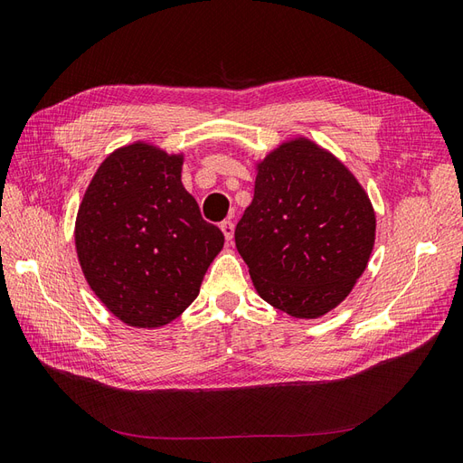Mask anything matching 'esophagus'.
<instances>
[{"label":"esophagus","instance_id":"obj_1","mask_svg":"<svg viewBox=\"0 0 463 463\" xmlns=\"http://www.w3.org/2000/svg\"><path fill=\"white\" fill-rule=\"evenodd\" d=\"M221 231L224 234V241L231 242L232 236H234V222L232 221H222L221 222Z\"/></svg>","mask_w":463,"mask_h":463}]
</instances>
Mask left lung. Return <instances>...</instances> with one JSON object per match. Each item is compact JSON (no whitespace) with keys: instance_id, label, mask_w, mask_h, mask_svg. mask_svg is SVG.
I'll return each mask as SVG.
<instances>
[{"instance_id":"left-lung-1","label":"left lung","mask_w":463,"mask_h":463,"mask_svg":"<svg viewBox=\"0 0 463 463\" xmlns=\"http://www.w3.org/2000/svg\"><path fill=\"white\" fill-rule=\"evenodd\" d=\"M254 168L236 250L266 303L295 318H321L348 298L370 262V195L345 162L303 135L279 142Z\"/></svg>"}]
</instances>
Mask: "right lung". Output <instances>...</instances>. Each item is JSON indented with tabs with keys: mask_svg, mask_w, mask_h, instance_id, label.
Wrapping results in <instances>:
<instances>
[{
	"mask_svg": "<svg viewBox=\"0 0 463 463\" xmlns=\"http://www.w3.org/2000/svg\"><path fill=\"white\" fill-rule=\"evenodd\" d=\"M184 152L146 140L115 148L80 201L74 242L88 286L118 321L160 328L199 295L222 250L182 184Z\"/></svg>",
	"mask_w": 463,
	"mask_h": 463,
	"instance_id": "obj_1",
	"label": "right lung"
}]
</instances>
